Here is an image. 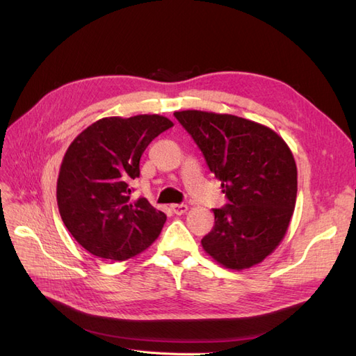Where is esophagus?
<instances>
[{
  "label": "esophagus",
  "instance_id": "1",
  "mask_svg": "<svg viewBox=\"0 0 356 356\" xmlns=\"http://www.w3.org/2000/svg\"><path fill=\"white\" fill-rule=\"evenodd\" d=\"M187 209H188V207H187V204H184V203H174V204H170V211L174 212V213H177V215L186 213Z\"/></svg>",
  "mask_w": 356,
  "mask_h": 356
}]
</instances>
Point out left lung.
<instances>
[{
	"mask_svg": "<svg viewBox=\"0 0 356 356\" xmlns=\"http://www.w3.org/2000/svg\"><path fill=\"white\" fill-rule=\"evenodd\" d=\"M195 139L229 203L213 209L202 239L215 261L233 270L261 263L281 243L297 197V166L272 129L232 114L174 113Z\"/></svg>",
	"mask_w": 356,
	"mask_h": 356,
	"instance_id": "1",
	"label": "left lung"
}]
</instances>
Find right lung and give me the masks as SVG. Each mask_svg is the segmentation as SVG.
Returning a JSON list of instances; mask_svg holds the SVG:
<instances>
[{"instance_id":"right-lung-1","label":"right lung","mask_w":356,"mask_h":356,"mask_svg":"<svg viewBox=\"0 0 356 356\" xmlns=\"http://www.w3.org/2000/svg\"><path fill=\"white\" fill-rule=\"evenodd\" d=\"M172 126L157 114L105 117L71 143L56 199L63 224L86 251L124 261L159 238L166 215L145 197L132 200L131 182L148 144Z\"/></svg>"}]
</instances>
